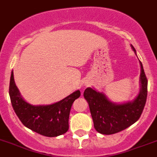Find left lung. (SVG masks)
<instances>
[{"mask_svg": "<svg viewBox=\"0 0 157 157\" xmlns=\"http://www.w3.org/2000/svg\"><path fill=\"white\" fill-rule=\"evenodd\" d=\"M131 47L136 55L132 45ZM140 89L133 100L116 103L110 100L104 93L99 92L94 88L87 87L84 91L83 96L89 104L94 127L99 133L103 135L117 133L130 127L140 117L147 99V80L140 61Z\"/></svg>", "mask_w": 157, "mask_h": 157, "instance_id": "left-lung-1", "label": "left lung"}]
</instances>
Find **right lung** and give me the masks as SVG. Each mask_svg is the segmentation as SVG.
I'll return each mask as SVG.
<instances>
[{
	"instance_id": "1",
	"label": "right lung",
	"mask_w": 157,
	"mask_h": 157,
	"mask_svg": "<svg viewBox=\"0 0 157 157\" xmlns=\"http://www.w3.org/2000/svg\"><path fill=\"white\" fill-rule=\"evenodd\" d=\"M9 93L12 106L21 122L30 130L48 137L58 136L68 131L71 106L81 94L78 90L53 104L32 105L21 95L13 71Z\"/></svg>"
}]
</instances>
